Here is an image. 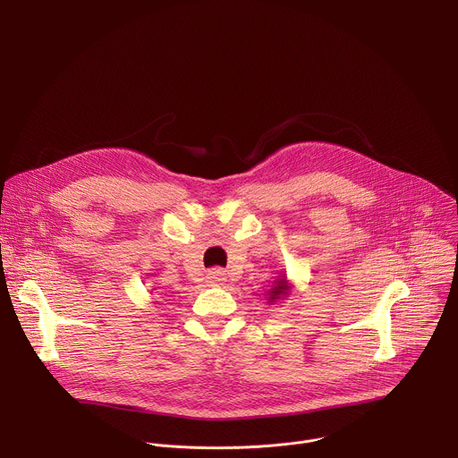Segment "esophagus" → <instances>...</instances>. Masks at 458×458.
<instances>
[{"label": "esophagus", "instance_id": "34e87169", "mask_svg": "<svg viewBox=\"0 0 458 458\" xmlns=\"http://www.w3.org/2000/svg\"><path fill=\"white\" fill-rule=\"evenodd\" d=\"M225 279H226V276H225L223 270H212L210 276H208V281L214 283V284H219V283H223Z\"/></svg>", "mask_w": 458, "mask_h": 458}]
</instances>
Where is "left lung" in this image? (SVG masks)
<instances>
[{
	"label": "left lung",
	"instance_id": "obj_1",
	"mask_svg": "<svg viewBox=\"0 0 458 458\" xmlns=\"http://www.w3.org/2000/svg\"><path fill=\"white\" fill-rule=\"evenodd\" d=\"M288 290H290V286H288V281H286V277H281V279H277L276 283H274V286H272V290H268V295H270V302H276L277 299H281V297H286L288 295Z\"/></svg>",
	"mask_w": 458,
	"mask_h": 458
}]
</instances>
